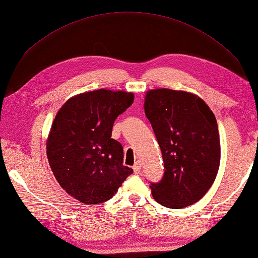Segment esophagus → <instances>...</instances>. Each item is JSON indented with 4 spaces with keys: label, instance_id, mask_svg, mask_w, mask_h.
Returning <instances> with one entry per match:
<instances>
[{
    "label": "esophagus",
    "instance_id": "1",
    "mask_svg": "<svg viewBox=\"0 0 258 258\" xmlns=\"http://www.w3.org/2000/svg\"><path fill=\"white\" fill-rule=\"evenodd\" d=\"M133 170H134L135 174H139V172L141 171V163H140V161L135 162V165L133 166Z\"/></svg>",
    "mask_w": 258,
    "mask_h": 258
}]
</instances>
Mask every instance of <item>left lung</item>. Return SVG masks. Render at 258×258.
I'll return each mask as SVG.
<instances>
[{"mask_svg":"<svg viewBox=\"0 0 258 258\" xmlns=\"http://www.w3.org/2000/svg\"><path fill=\"white\" fill-rule=\"evenodd\" d=\"M144 113L160 147L165 172L151 182L153 199L166 208L198 202L212 186L220 166V138L212 110L186 91L154 89L145 95Z\"/></svg>","mask_w":258,"mask_h":258,"instance_id":"8db88e82","label":"left lung"}]
</instances>
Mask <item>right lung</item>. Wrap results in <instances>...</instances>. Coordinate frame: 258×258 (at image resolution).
Instances as JSON below:
<instances>
[{
  "mask_svg": "<svg viewBox=\"0 0 258 258\" xmlns=\"http://www.w3.org/2000/svg\"><path fill=\"white\" fill-rule=\"evenodd\" d=\"M132 92L106 89L74 96L56 114L47 139L51 171L69 195L84 204L110 200L133 172L123 165L114 121L133 104Z\"/></svg>",
  "mask_w": 258,
  "mask_h": 258,
  "instance_id": "add662e5",
  "label": "right lung"
}]
</instances>
